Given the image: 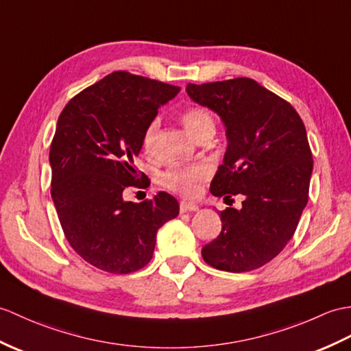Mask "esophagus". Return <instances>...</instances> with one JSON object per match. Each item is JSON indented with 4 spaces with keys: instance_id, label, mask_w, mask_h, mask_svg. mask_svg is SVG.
<instances>
[{
    "instance_id": "obj_1",
    "label": "esophagus",
    "mask_w": 351,
    "mask_h": 351,
    "mask_svg": "<svg viewBox=\"0 0 351 351\" xmlns=\"http://www.w3.org/2000/svg\"><path fill=\"white\" fill-rule=\"evenodd\" d=\"M199 209V205H195V203H191V202H181L179 203V210L181 213H194V210Z\"/></svg>"
}]
</instances>
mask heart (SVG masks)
Wrapping results in <instances>:
<instances>
[{"label": "heart", "mask_w": 351, "mask_h": 351, "mask_svg": "<svg viewBox=\"0 0 351 351\" xmlns=\"http://www.w3.org/2000/svg\"><path fill=\"white\" fill-rule=\"evenodd\" d=\"M181 121L195 141L206 133H214V119L210 113L203 108H190L182 112ZM160 122L158 119L151 121L145 128L142 145L145 151H149L156 138ZM210 175V170L206 165L195 162V165H176L167 167L160 175L161 185L169 191L176 193L182 197H195L200 193L202 184L206 181Z\"/></svg>", "instance_id": "1"}]
</instances>
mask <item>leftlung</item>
Masks as SVG:
<instances>
[{
  "label": "left lung",
  "mask_w": 351,
  "mask_h": 351,
  "mask_svg": "<svg viewBox=\"0 0 351 351\" xmlns=\"http://www.w3.org/2000/svg\"><path fill=\"white\" fill-rule=\"evenodd\" d=\"M190 99L218 113L227 151L210 193L242 194L221 210V233L202 248L219 271L248 272L271 262L293 238L308 202L313 154L299 113L250 77L186 85Z\"/></svg>",
  "instance_id": "8db88e82"
}]
</instances>
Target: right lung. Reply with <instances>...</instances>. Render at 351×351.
Here are the masks:
<instances>
[{
  "mask_svg": "<svg viewBox=\"0 0 351 351\" xmlns=\"http://www.w3.org/2000/svg\"><path fill=\"white\" fill-rule=\"evenodd\" d=\"M181 88L113 71L67 103L49 152L52 200L71 248L110 274H130L152 258L157 232L178 217V200L165 191L125 202L130 185L143 182L134 160L145 128Z\"/></svg>",
  "mask_w": 351,
  "mask_h": 351,
  "instance_id": "right-lung-1",
  "label": "right lung"
}]
</instances>
